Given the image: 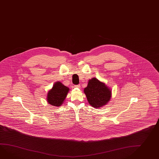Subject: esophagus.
<instances>
[{
	"instance_id": "obj_1",
	"label": "esophagus",
	"mask_w": 159,
	"mask_h": 159,
	"mask_svg": "<svg viewBox=\"0 0 159 159\" xmlns=\"http://www.w3.org/2000/svg\"><path fill=\"white\" fill-rule=\"evenodd\" d=\"M74 87H76V88H80V84H78V85H74Z\"/></svg>"
}]
</instances>
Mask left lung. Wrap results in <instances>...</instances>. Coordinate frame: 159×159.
<instances>
[{
	"mask_svg": "<svg viewBox=\"0 0 159 159\" xmlns=\"http://www.w3.org/2000/svg\"><path fill=\"white\" fill-rule=\"evenodd\" d=\"M84 92L89 103L95 108L106 105L111 96V91L105 83L95 78L89 80Z\"/></svg>",
	"mask_w": 159,
	"mask_h": 159,
	"instance_id": "8db88e82",
	"label": "left lung"
}]
</instances>
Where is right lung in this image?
<instances>
[{
  "instance_id": "right-lung-1",
  "label": "right lung",
  "mask_w": 159,
  "mask_h": 159,
  "mask_svg": "<svg viewBox=\"0 0 159 159\" xmlns=\"http://www.w3.org/2000/svg\"><path fill=\"white\" fill-rule=\"evenodd\" d=\"M69 90L70 89L61 83L56 82L48 93V102L54 106H60L65 100Z\"/></svg>"
}]
</instances>
